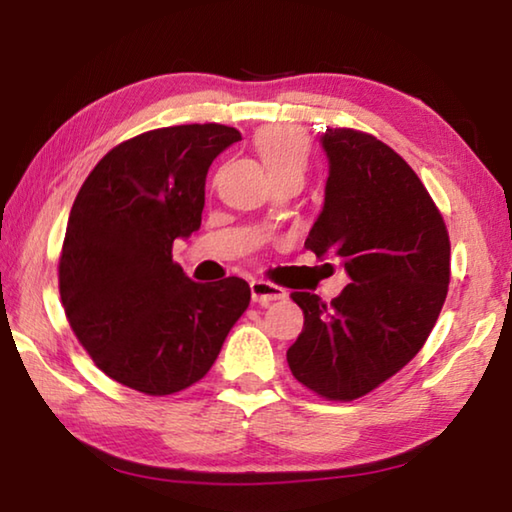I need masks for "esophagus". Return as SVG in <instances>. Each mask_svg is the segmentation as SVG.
I'll use <instances>...</instances> for the list:
<instances>
[{
    "label": "esophagus",
    "mask_w": 512,
    "mask_h": 512,
    "mask_svg": "<svg viewBox=\"0 0 512 512\" xmlns=\"http://www.w3.org/2000/svg\"><path fill=\"white\" fill-rule=\"evenodd\" d=\"M250 295H253V302H257L259 306H268L275 300H284L286 291L277 284L264 282V280H253L250 282Z\"/></svg>",
    "instance_id": "obj_1"
}]
</instances>
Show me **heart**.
<instances>
[{
    "instance_id": "heart-1",
    "label": "heart",
    "mask_w": 512,
    "mask_h": 512,
    "mask_svg": "<svg viewBox=\"0 0 512 512\" xmlns=\"http://www.w3.org/2000/svg\"><path fill=\"white\" fill-rule=\"evenodd\" d=\"M255 150L275 179V176L286 172L304 174L306 165H309L311 147L309 138L297 127L275 125L262 129L255 136Z\"/></svg>"
}]
</instances>
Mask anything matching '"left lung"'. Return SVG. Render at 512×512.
I'll return each mask as SVG.
<instances>
[{"label": "left lung", "instance_id": "1", "mask_svg": "<svg viewBox=\"0 0 512 512\" xmlns=\"http://www.w3.org/2000/svg\"><path fill=\"white\" fill-rule=\"evenodd\" d=\"M324 208L304 248L338 257L351 277L331 304L291 293L304 329L286 351L300 383L356 401L410 362L434 329L450 284V237L416 172L376 136L327 127Z\"/></svg>", "mask_w": 512, "mask_h": 512}]
</instances>
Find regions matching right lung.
<instances>
[{
    "label": "right lung",
    "instance_id": "1",
    "mask_svg": "<svg viewBox=\"0 0 512 512\" xmlns=\"http://www.w3.org/2000/svg\"><path fill=\"white\" fill-rule=\"evenodd\" d=\"M235 127L176 125L109 150L73 201L60 253V297L80 345L116 383L147 396L188 389L215 365L248 309L239 277L192 282L174 239L201 226L206 174Z\"/></svg>",
    "mask_w": 512,
    "mask_h": 512
}]
</instances>
